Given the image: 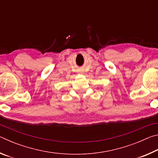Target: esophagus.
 <instances>
[{
	"label": "esophagus",
	"mask_w": 158,
	"mask_h": 158,
	"mask_svg": "<svg viewBox=\"0 0 158 158\" xmlns=\"http://www.w3.org/2000/svg\"><path fill=\"white\" fill-rule=\"evenodd\" d=\"M78 73H82L83 72H82V71H81V70H80V71H79V72H78Z\"/></svg>",
	"instance_id": "obj_1"
}]
</instances>
